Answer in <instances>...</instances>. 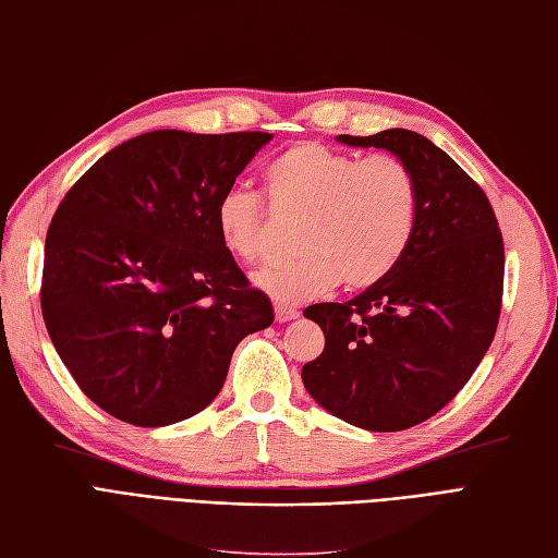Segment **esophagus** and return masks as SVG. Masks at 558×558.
<instances>
[{
  "label": "esophagus",
  "mask_w": 558,
  "mask_h": 558,
  "mask_svg": "<svg viewBox=\"0 0 558 558\" xmlns=\"http://www.w3.org/2000/svg\"><path fill=\"white\" fill-rule=\"evenodd\" d=\"M296 317H299V313L294 308H287V305L276 303V322H278V325H284V322H292Z\"/></svg>",
  "instance_id": "34e87169"
}]
</instances>
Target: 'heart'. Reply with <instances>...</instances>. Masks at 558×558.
Returning <instances> with one entry per match:
<instances>
[{
    "label": "heart",
    "instance_id": "1",
    "mask_svg": "<svg viewBox=\"0 0 558 558\" xmlns=\"http://www.w3.org/2000/svg\"><path fill=\"white\" fill-rule=\"evenodd\" d=\"M276 206L303 213L292 259L264 266L255 282L280 303H303L345 280L366 290L403 259L417 227L420 196L412 171L393 155L362 159L315 141L294 143L264 171ZM229 255H264V202L245 187L222 192L213 210Z\"/></svg>",
    "mask_w": 558,
    "mask_h": 558
}]
</instances>
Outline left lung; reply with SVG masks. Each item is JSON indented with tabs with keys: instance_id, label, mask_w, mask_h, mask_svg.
I'll list each match as a JSON object with an SVG mask.
<instances>
[{
	"instance_id": "obj_1",
	"label": "left lung",
	"mask_w": 558,
	"mask_h": 558,
	"mask_svg": "<svg viewBox=\"0 0 558 558\" xmlns=\"http://www.w3.org/2000/svg\"><path fill=\"white\" fill-rule=\"evenodd\" d=\"M336 141L403 161L417 227L387 278L303 311L327 343L301 377L333 417L389 434L434 417L471 380L496 333L506 253L487 194L426 136L397 128Z\"/></svg>"
}]
</instances>
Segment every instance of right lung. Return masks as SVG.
<instances>
[{"label":"right lung","instance_id":"1","mask_svg":"<svg viewBox=\"0 0 558 558\" xmlns=\"http://www.w3.org/2000/svg\"><path fill=\"white\" fill-rule=\"evenodd\" d=\"M266 132L157 130L89 167L52 215L41 311L85 397L134 426H169L218 397L231 354L274 325L220 243L213 210Z\"/></svg>","mask_w":558,"mask_h":558}]
</instances>
